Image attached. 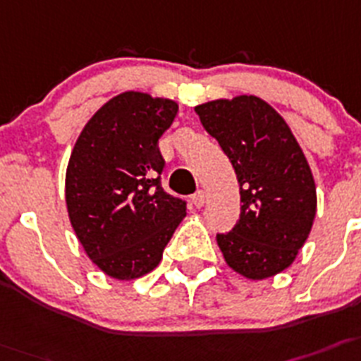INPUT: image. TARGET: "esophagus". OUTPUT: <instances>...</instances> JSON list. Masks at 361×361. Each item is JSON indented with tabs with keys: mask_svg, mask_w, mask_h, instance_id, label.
I'll use <instances>...</instances> for the list:
<instances>
[{
	"mask_svg": "<svg viewBox=\"0 0 361 361\" xmlns=\"http://www.w3.org/2000/svg\"><path fill=\"white\" fill-rule=\"evenodd\" d=\"M192 204H195L196 209L204 207V204H205V192H204V190H198V192H195V195H192Z\"/></svg>",
	"mask_w": 361,
	"mask_h": 361,
	"instance_id": "esophagus-1",
	"label": "esophagus"
}]
</instances>
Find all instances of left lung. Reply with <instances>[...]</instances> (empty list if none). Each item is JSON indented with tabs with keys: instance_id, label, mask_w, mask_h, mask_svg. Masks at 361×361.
<instances>
[{
	"instance_id": "1",
	"label": "left lung",
	"mask_w": 361,
	"mask_h": 361,
	"mask_svg": "<svg viewBox=\"0 0 361 361\" xmlns=\"http://www.w3.org/2000/svg\"><path fill=\"white\" fill-rule=\"evenodd\" d=\"M229 157L240 185V218L216 242L227 266L246 279L274 277L292 264L316 218V183L286 121L255 95L195 108Z\"/></svg>"
}]
</instances>
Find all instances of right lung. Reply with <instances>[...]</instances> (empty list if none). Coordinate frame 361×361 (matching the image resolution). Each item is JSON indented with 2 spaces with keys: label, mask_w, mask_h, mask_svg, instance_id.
<instances>
[{
  "label": "right lung",
  "mask_w": 361,
  "mask_h": 361,
  "mask_svg": "<svg viewBox=\"0 0 361 361\" xmlns=\"http://www.w3.org/2000/svg\"><path fill=\"white\" fill-rule=\"evenodd\" d=\"M178 104L124 92L87 121L66 172V204L78 242L93 264L119 281L152 271L185 218L187 204L161 187L157 141Z\"/></svg>",
  "instance_id": "1"
}]
</instances>
